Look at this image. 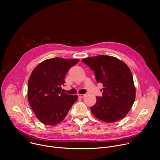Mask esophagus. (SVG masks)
<instances>
[{"instance_id": "esophagus-1", "label": "esophagus", "mask_w": 160, "mask_h": 160, "mask_svg": "<svg viewBox=\"0 0 160 160\" xmlns=\"http://www.w3.org/2000/svg\"><path fill=\"white\" fill-rule=\"evenodd\" d=\"M78 96L79 98H83L85 96V94H78Z\"/></svg>"}]
</instances>
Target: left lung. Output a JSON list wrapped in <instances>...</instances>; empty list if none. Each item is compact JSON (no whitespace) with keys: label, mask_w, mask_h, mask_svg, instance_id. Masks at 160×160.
I'll list each match as a JSON object with an SVG mask.
<instances>
[{"label":"left lung","mask_w":160,"mask_h":160,"mask_svg":"<svg viewBox=\"0 0 160 160\" xmlns=\"http://www.w3.org/2000/svg\"><path fill=\"white\" fill-rule=\"evenodd\" d=\"M94 72L98 83L103 85L102 96L90 108L94 117L112 123L124 118L135 98V88L129 68L117 58L100 55L82 60Z\"/></svg>","instance_id":"left-lung-1"}]
</instances>
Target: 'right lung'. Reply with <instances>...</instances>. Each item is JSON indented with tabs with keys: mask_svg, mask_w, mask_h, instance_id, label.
Returning <instances> with one entry per match:
<instances>
[{
	"mask_svg": "<svg viewBox=\"0 0 160 160\" xmlns=\"http://www.w3.org/2000/svg\"><path fill=\"white\" fill-rule=\"evenodd\" d=\"M77 59L54 58L40 62L33 70L28 84L30 105L37 118L43 124L56 125L61 122L77 100V95L62 92L64 78Z\"/></svg>",
	"mask_w": 160,
	"mask_h": 160,
	"instance_id": "obj_1",
	"label": "right lung"
}]
</instances>
